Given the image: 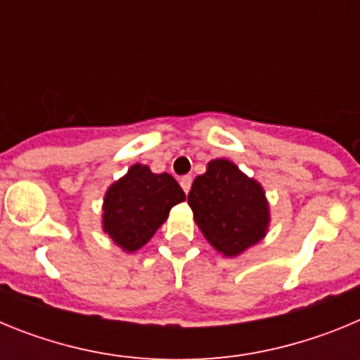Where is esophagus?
<instances>
[{"mask_svg": "<svg viewBox=\"0 0 360 360\" xmlns=\"http://www.w3.org/2000/svg\"><path fill=\"white\" fill-rule=\"evenodd\" d=\"M191 184H193V176H191V174H186V176L180 178V186H182V189L186 191V193H189Z\"/></svg>", "mask_w": 360, "mask_h": 360, "instance_id": "34e87169", "label": "esophagus"}]
</instances>
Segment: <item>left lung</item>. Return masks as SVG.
<instances>
[{"mask_svg": "<svg viewBox=\"0 0 360 360\" xmlns=\"http://www.w3.org/2000/svg\"><path fill=\"white\" fill-rule=\"evenodd\" d=\"M196 224L218 252L234 257L263 240L270 214L265 191L225 158L207 164L187 196Z\"/></svg>", "mask_w": 360, "mask_h": 360, "instance_id": "left-lung-1", "label": "left lung"}]
</instances>
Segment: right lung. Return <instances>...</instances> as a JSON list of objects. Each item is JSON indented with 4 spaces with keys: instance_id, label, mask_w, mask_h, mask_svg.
I'll use <instances>...</instances> for the list:
<instances>
[{
    "instance_id": "obj_1",
    "label": "right lung",
    "mask_w": 360,
    "mask_h": 360,
    "mask_svg": "<svg viewBox=\"0 0 360 360\" xmlns=\"http://www.w3.org/2000/svg\"><path fill=\"white\" fill-rule=\"evenodd\" d=\"M184 200L186 193L171 174H155L148 165L135 164L108 189L103 229L126 252H135L151 240L171 207Z\"/></svg>"
}]
</instances>
